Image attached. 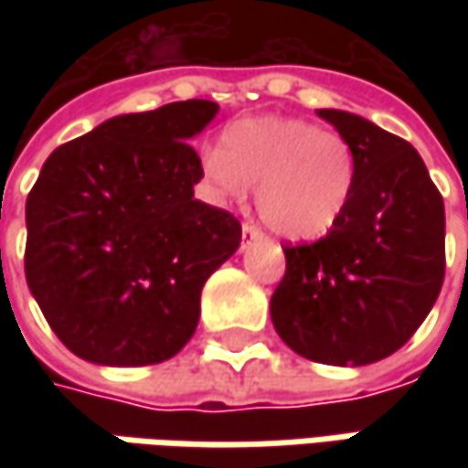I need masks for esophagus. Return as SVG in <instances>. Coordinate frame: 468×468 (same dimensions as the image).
<instances>
[{"label": "esophagus", "mask_w": 468, "mask_h": 468, "mask_svg": "<svg viewBox=\"0 0 468 468\" xmlns=\"http://www.w3.org/2000/svg\"><path fill=\"white\" fill-rule=\"evenodd\" d=\"M258 239H261V231H258V226H255V224H242V244L258 242Z\"/></svg>", "instance_id": "obj_1"}]
</instances>
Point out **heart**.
<instances>
[{
    "instance_id": "b5f03b06",
    "label": "heart",
    "mask_w": 468,
    "mask_h": 468,
    "mask_svg": "<svg viewBox=\"0 0 468 468\" xmlns=\"http://www.w3.org/2000/svg\"><path fill=\"white\" fill-rule=\"evenodd\" d=\"M218 203H239L258 185L262 224L292 242L320 239L338 224L356 187V154L344 135L289 117L239 119L221 148L203 154Z\"/></svg>"
}]
</instances>
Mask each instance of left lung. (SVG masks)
I'll list each match as a JSON object with an SVG mask.
<instances>
[{
  "instance_id": "8db88e82",
  "label": "left lung",
  "mask_w": 468,
  "mask_h": 468,
  "mask_svg": "<svg viewBox=\"0 0 468 468\" xmlns=\"http://www.w3.org/2000/svg\"><path fill=\"white\" fill-rule=\"evenodd\" d=\"M356 154L344 218L314 244L283 247L271 320L299 356L362 367L399 351L430 314L445 276V207L422 155L375 122L317 109Z\"/></svg>"
}]
</instances>
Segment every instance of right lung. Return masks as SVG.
<instances>
[{
    "label": "right lung",
    "instance_id": "1",
    "mask_svg": "<svg viewBox=\"0 0 468 468\" xmlns=\"http://www.w3.org/2000/svg\"><path fill=\"white\" fill-rule=\"evenodd\" d=\"M218 103L119 114L46 158L26 203V279L67 349L143 367L185 349L200 292L242 242L239 221L195 200L189 145Z\"/></svg>",
    "mask_w": 468,
    "mask_h": 468
}]
</instances>
